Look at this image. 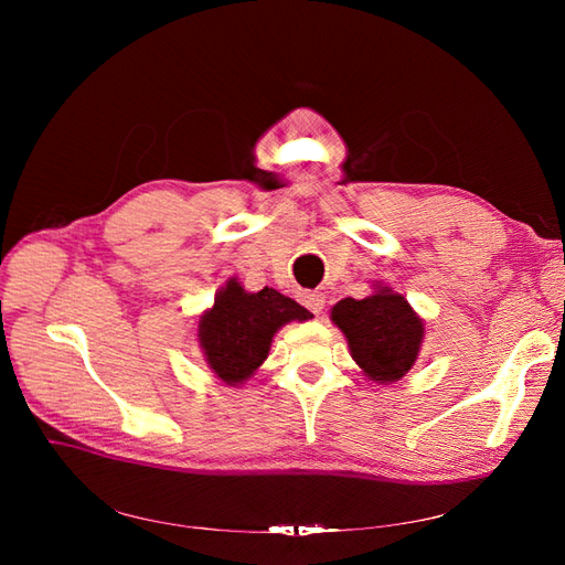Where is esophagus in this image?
I'll return each instance as SVG.
<instances>
[{
	"mask_svg": "<svg viewBox=\"0 0 565 565\" xmlns=\"http://www.w3.org/2000/svg\"><path fill=\"white\" fill-rule=\"evenodd\" d=\"M301 303L309 309L311 313H320L322 306H324V295L322 292H301Z\"/></svg>",
	"mask_w": 565,
	"mask_h": 565,
	"instance_id": "esophagus-1",
	"label": "esophagus"
}]
</instances>
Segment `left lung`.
<instances>
[{
    "label": "left lung",
    "instance_id": "left-lung-1",
    "mask_svg": "<svg viewBox=\"0 0 565 565\" xmlns=\"http://www.w3.org/2000/svg\"><path fill=\"white\" fill-rule=\"evenodd\" d=\"M330 318L344 332L351 358L372 382H398L415 365L424 322L391 287H377L365 299H341L332 306Z\"/></svg>",
    "mask_w": 565,
    "mask_h": 565
}]
</instances>
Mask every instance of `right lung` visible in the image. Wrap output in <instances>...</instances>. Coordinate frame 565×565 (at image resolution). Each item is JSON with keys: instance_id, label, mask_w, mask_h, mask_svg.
I'll use <instances>...</instances> for the list:
<instances>
[{"instance_id": "obj_1", "label": "right lung", "mask_w": 565, "mask_h": 565, "mask_svg": "<svg viewBox=\"0 0 565 565\" xmlns=\"http://www.w3.org/2000/svg\"><path fill=\"white\" fill-rule=\"evenodd\" d=\"M313 318L295 299L278 289L245 292L231 278L214 297V306L198 322V339L204 361L221 382L241 386L259 367L270 351V341L282 324Z\"/></svg>"}]
</instances>
